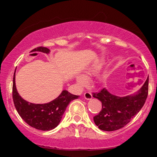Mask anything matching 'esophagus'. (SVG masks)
I'll use <instances>...</instances> for the list:
<instances>
[{
	"label": "esophagus",
	"instance_id": "obj_1",
	"mask_svg": "<svg viewBox=\"0 0 157 157\" xmlns=\"http://www.w3.org/2000/svg\"><path fill=\"white\" fill-rule=\"evenodd\" d=\"M84 97L86 100H91V98H92V94H91V93L89 92V91H87V92H86L84 94Z\"/></svg>",
	"mask_w": 157,
	"mask_h": 157
}]
</instances>
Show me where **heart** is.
I'll return each instance as SVG.
<instances>
[{"label":"heart","mask_w":157,"mask_h":157,"mask_svg":"<svg viewBox=\"0 0 157 157\" xmlns=\"http://www.w3.org/2000/svg\"><path fill=\"white\" fill-rule=\"evenodd\" d=\"M102 65H103V61L102 60H99L97 62L94 63L93 64H91V66H89L88 67L86 71V74L85 75H78L76 76V81L77 84L81 87H83L86 86V85L89 82V80H88V77L90 75H96L99 73V71L101 69Z\"/></svg>","instance_id":"b5f03b06"}]
</instances>
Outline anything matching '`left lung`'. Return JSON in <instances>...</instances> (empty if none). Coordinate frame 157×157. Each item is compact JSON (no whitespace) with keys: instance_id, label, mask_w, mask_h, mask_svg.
Returning <instances> with one entry per match:
<instances>
[{"instance_id":"left-lung-1","label":"left lung","mask_w":157,"mask_h":157,"mask_svg":"<svg viewBox=\"0 0 157 157\" xmlns=\"http://www.w3.org/2000/svg\"><path fill=\"white\" fill-rule=\"evenodd\" d=\"M148 93V77L136 92L125 97L113 95L103 88L93 97L102 102V110L94 117L100 130L113 131L122 128L141 110Z\"/></svg>"}]
</instances>
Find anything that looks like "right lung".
I'll use <instances>...</instances> for the list:
<instances>
[{
	"mask_svg": "<svg viewBox=\"0 0 157 157\" xmlns=\"http://www.w3.org/2000/svg\"><path fill=\"white\" fill-rule=\"evenodd\" d=\"M35 51L49 54L50 50L46 47L35 48ZM12 98L17 113L28 125L41 131H50L59 125L63 114L70 102L79 96L74 95L63 90L57 98L44 104H35L27 102L20 96L15 86V71L13 76Z\"/></svg>",
	"mask_w": 157,
	"mask_h": 157,
	"instance_id": "1",
	"label": "right lung"
}]
</instances>
